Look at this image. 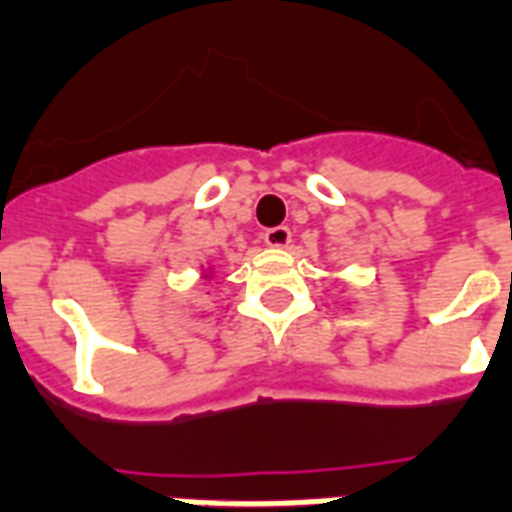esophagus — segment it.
<instances>
[{"label": "esophagus", "mask_w": 512, "mask_h": 512, "mask_svg": "<svg viewBox=\"0 0 512 512\" xmlns=\"http://www.w3.org/2000/svg\"><path fill=\"white\" fill-rule=\"evenodd\" d=\"M263 241H265V247L284 249V247H290L292 233H290V228H287V225H279V228H268L263 233Z\"/></svg>", "instance_id": "34e87169"}]
</instances>
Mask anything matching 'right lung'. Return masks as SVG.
Returning <instances> with one entry per match:
<instances>
[{
    "instance_id": "right-lung-1",
    "label": "right lung",
    "mask_w": 512,
    "mask_h": 512,
    "mask_svg": "<svg viewBox=\"0 0 512 512\" xmlns=\"http://www.w3.org/2000/svg\"><path fill=\"white\" fill-rule=\"evenodd\" d=\"M214 271H217V268H214V263L209 260L206 265H201V279H214Z\"/></svg>"
}]
</instances>
